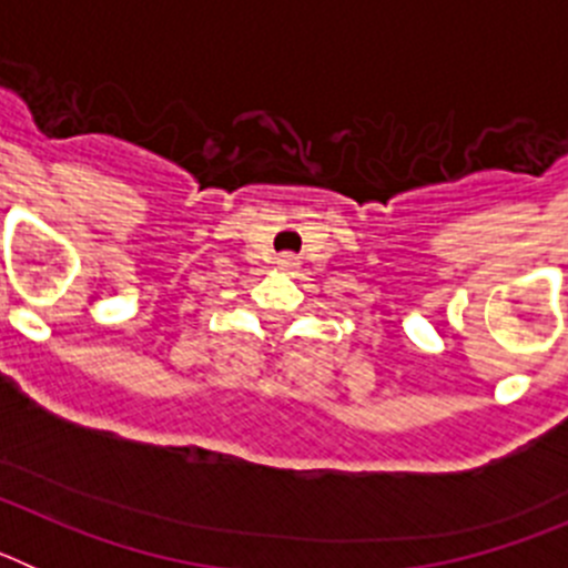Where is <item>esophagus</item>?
<instances>
[{"label":"esophagus","instance_id":"34e87169","mask_svg":"<svg viewBox=\"0 0 568 568\" xmlns=\"http://www.w3.org/2000/svg\"><path fill=\"white\" fill-rule=\"evenodd\" d=\"M278 267H281V270H295V267H298V255L281 253V255H278Z\"/></svg>","mask_w":568,"mask_h":568}]
</instances>
